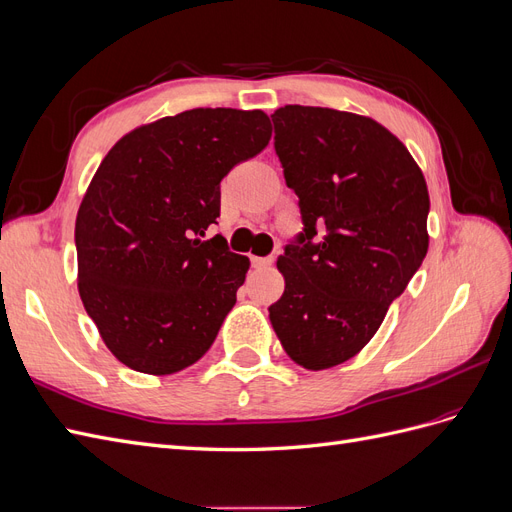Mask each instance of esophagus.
<instances>
[{
	"mask_svg": "<svg viewBox=\"0 0 512 512\" xmlns=\"http://www.w3.org/2000/svg\"><path fill=\"white\" fill-rule=\"evenodd\" d=\"M252 265L254 269H269L273 265V256H252Z\"/></svg>",
	"mask_w": 512,
	"mask_h": 512,
	"instance_id": "34e87169",
	"label": "esophagus"
}]
</instances>
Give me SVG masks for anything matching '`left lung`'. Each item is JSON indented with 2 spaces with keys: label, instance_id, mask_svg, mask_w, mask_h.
Instances as JSON below:
<instances>
[{
  "label": "left lung",
  "instance_id": "obj_1",
  "mask_svg": "<svg viewBox=\"0 0 512 512\" xmlns=\"http://www.w3.org/2000/svg\"><path fill=\"white\" fill-rule=\"evenodd\" d=\"M271 119L305 228L277 258L286 288L269 318L290 359L320 371L367 346L423 265L429 192L406 145L371 117L288 104Z\"/></svg>",
  "mask_w": 512,
  "mask_h": 512
}]
</instances>
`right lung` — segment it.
Segmentation results:
<instances>
[{
  "instance_id": "1",
  "label": "right lung",
  "mask_w": 512,
  "mask_h": 512,
  "mask_svg": "<svg viewBox=\"0 0 512 512\" xmlns=\"http://www.w3.org/2000/svg\"><path fill=\"white\" fill-rule=\"evenodd\" d=\"M271 141L262 111L192 108L128 132L76 213L79 294L117 361L168 376L203 356L237 303L250 258L203 239L220 181Z\"/></svg>"
}]
</instances>
